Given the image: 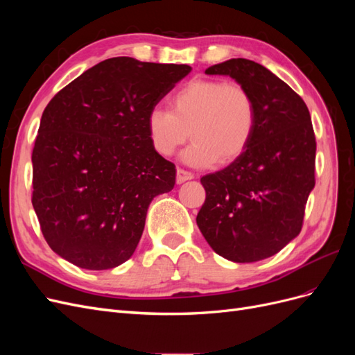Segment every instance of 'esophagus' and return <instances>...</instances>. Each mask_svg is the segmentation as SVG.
<instances>
[{"label":"esophagus","mask_w":355,"mask_h":355,"mask_svg":"<svg viewBox=\"0 0 355 355\" xmlns=\"http://www.w3.org/2000/svg\"><path fill=\"white\" fill-rule=\"evenodd\" d=\"M191 179H194V175H192L191 171H187L184 168H178L176 170V182H178V184H182V182L191 180Z\"/></svg>","instance_id":"esophagus-1"}]
</instances>
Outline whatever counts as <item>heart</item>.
I'll return each mask as SVG.
<instances>
[{
  "instance_id": "heart-1",
  "label": "heart",
  "mask_w": 355,
  "mask_h": 355,
  "mask_svg": "<svg viewBox=\"0 0 355 355\" xmlns=\"http://www.w3.org/2000/svg\"><path fill=\"white\" fill-rule=\"evenodd\" d=\"M170 111L153 108L146 133L154 151L170 157L194 139L184 153L191 166L230 164L249 146L256 125V105L244 85L219 78H194L171 96Z\"/></svg>"
}]
</instances>
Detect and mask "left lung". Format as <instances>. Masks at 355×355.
Instances as JSON below:
<instances>
[{"label": "left lung", "instance_id": "obj_1", "mask_svg": "<svg viewBox=\"0 0 355 355\" xmlns=\"http://www.w3.org/2000/svg\"><path fill=\"white\" fill-rule=\"evenodd\" d=\"M230 75L256 105L253 137L240 158L201 178L206 200L197 225L219 256L256 262L280 252L302 230L315 185V135L305 102L288 85L249 59L206 69Z\"/></svg>", "mask_w": 355, "mask_h": 355}]
</instances>
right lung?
<instances>
[{
    "label": "right lung",
    "mask_w": 355,
    "mask_h": 355,
    "mask_svg": "<svg viewBox=\"0 0 355 355\" xmlns=\"http://www.w3.org/2000/svg\"><path fill=\"white\" fill-rule=\"evenodd\" d=\"M188 65L111 58L55 94L32 149V206L50 249L84 270L135 253L149 202L173 189L175 164L148 139V112Z\"/></svg>",
    "instance_id": "1"
}]
</instances>
